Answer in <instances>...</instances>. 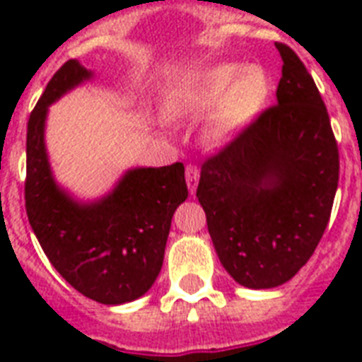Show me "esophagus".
Wrapping results in <instances>:
<instances>
[{"label": "esophagus", "mask_w": 362, "mask_h": 362, "mask_svg": "<svg viewBox=\"0 0 362 362\" xmlns=\"http://www.w3.org/2000/svg\"><path fill=\"white\" fill-rule=\"evenodd\" d=\"M197 182H199V168L196 165L186 166V184H188L189 194H196Z\"/></svg>", "instance_id": "34e87169"}]
</instances>
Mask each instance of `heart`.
Instances as JSON below:
<instances>
[{
  "label": "heart",
  "mask_w": 362,
  "mask_h": 362,
  "mask_svg": "<svg viewBox=\"0 0 362 362\" xmlns=\"http://www.w3.org/2000/svg\"><path fill=\"white\" fill-rule=\"evenodd\" d=\"M269 95L272 79L266 69L217 64L182 83L170 100V112L178 118H197L209 112L204 137L211 145H225L256 122Z\"/></svg>",
  "instance_id": "b5f03b06"
}]
</instances>
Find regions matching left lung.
Returning <instances> with one entry per match:
<instances>
[{
  "instance_id": "8db88e82",
  "label": "left lung",
  "mask_w": 362,
  "mask_h": 362,
  "mask_svg": "<svg viewBox=\"0 0 362 362\" xmlns=\"http://www.w3.org/2000/svg\"><path fill=\"white\" fill-rule=\"evenodd\" d=\"M277 104L205 158L196 196L223 267L248 288L295 277L324 235L339 180L326 104L306 67L277 42Z\"/></svg>"
}]
</instances>
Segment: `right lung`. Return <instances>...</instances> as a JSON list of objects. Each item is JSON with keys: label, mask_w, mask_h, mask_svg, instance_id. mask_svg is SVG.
Here are the masks:
<instances>
[{"label": "right lung", "mask_w": 362, "mask_h": 362, "mask_svg": "<svg viewBox=\"0 0 362 362\" xmlns=\"http://www.w3.org/2000/svg\"><path fill=\"white\" fill-rule=\"evenodd\" d=\"M69 59L54 74L27 126L25 207L44 254L64 279L100 304L145 295L163 267L170 221L186 202L184 165L127 170L108 196L79 204L54 180L44 145L48 106L90 79Z\"/></svg>", "instance_id": "add662e5"}]
</instances>
